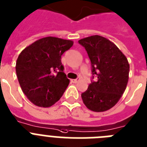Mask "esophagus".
Returning <instances> with one entry per match:
<instances>
[{"instance_id": "esophagus-1", "label": "esophagus", "mask_w": 147, "mask_h": 147, "mask_svg": "<svg viewBox=\"0 0 147 147\" xmlns=\"http://www.w3.org/2000/svg\"><path fill=\"white\" fill-rule=\"evenodd\" d=\"M71 82H72V83L76 84L78 82V80L77 79H71Z\"/></svg>"}]
</instances>
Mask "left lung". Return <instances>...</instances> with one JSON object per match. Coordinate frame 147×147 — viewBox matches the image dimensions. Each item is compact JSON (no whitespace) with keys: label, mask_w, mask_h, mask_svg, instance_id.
I'll list each match as a JSON object with an SVG mask.
<instances>
[{"label":"left lung","mask_w":147,"mask_h":147,"mask_svg":"<svg viewBox=\"0 0 147 147\" xmlns=\"http://www.w3.org/2000/svg\"><path fill=\"white\" fill-rule=\"evenodd\" d=\"M92 64V72L97 81H92L81 94L84 104L95 112H103L115 105L126 88L129 64L118 47L102 36L80 39Z\"/></svg>","instance_id":"8db88e82"}]
</instances>
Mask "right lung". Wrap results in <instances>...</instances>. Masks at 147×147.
<instances>
[{"instance_id": "add662e5", "label": "right lung", "mask_w": 147, "mask_h": 147, "mask_svg": "<svg viewBox=\"0 0 147 147\" xmlns=\"http://www.w3.org/2000/svg\"><path fill=\"white\" fill-rule=\"evenodd\" d=\"M73 41L48 36L39 39L20 53L16 64L22 91L30 102L49 108L62 97L69 80L63 72L61 56ZM58 73L54 75V72Z\"/></svg>"}]
</instances>
